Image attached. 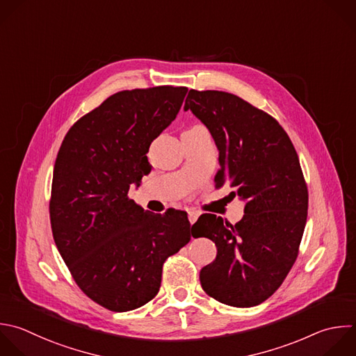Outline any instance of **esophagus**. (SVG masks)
Instances as JSON below:
<instances>
[{
  "instance_id": "esophagus-1",
  "label": "esophagus",
  "mask_w": 356,
  "mask_h": 356,
  "mask_svg": "<svg viewBox=\"0 0 356 356\" xmlns=\"http://www.w3.org/2000/svg\"><path fill=\"white\" fill-rule=\"evenodd\" d=\"M199 211H196V210H189L188 211V218H189V222L191 224H195L196 222V220L199 218Z\"/></svg>"
}]
</instances>
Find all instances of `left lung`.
Returning <instances> with one entry per match:
<instances>
[{
	"label": "left lung",
	"mask_w": 356,
	"mask_h": 356,
	"mask_svg": "<svg viewBox=\"0 0 356 356\" xmlns=\"http://www.w3.org/2000/svg\"><path fill=\"white\" fill-rule=\"evenodd\" d=\"M185 111L200 120L218 149L216 185L228 184L245 202L235 225L214 214L195 222V238L217 246L200 270V284L216 300L250 307L271 296L296 260L307 217V188L298 154L281 125L241 97L189 90Z\"/></svg>",
	"instance_id": "obj_1"
}]
</instances>
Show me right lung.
Masks as SVG:
<instances>
[{
	"label": "right lung",
	"instance_id": "right-lung-1",
	"mask_svg": "<svg viewBox=\"0 0 356 356\" xmlns=\"http://www.w3.org/2000/svg\"><path fill=\"white\" fill-rule=\"evenodd\" d=\"M186 88L113 95L67 134L54 165L50 220L79 288L113 312L138 309L161 284L165 259L192 234L181 210L146 213L128 199L152 165L150 143L175 120Z\"/></svg>",
	"mask_w": 356,
	"mask_h": 356
}]
</instances>
